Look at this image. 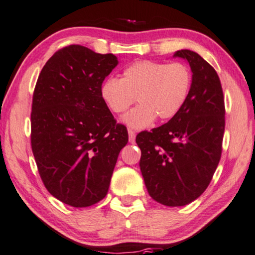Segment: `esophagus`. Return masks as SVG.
<instances>
[{"instance_id": "obj_1", "label": "esophagus", "mask_w": 255, "mask_h": 255, "mask_svg": "<svg viewBox=\"0 0 255 255\" xmlns=\"http://www.w3.org/2000/svg\"><path fill=\"white\" fill-rule=\"evenodd\" d=\"M128 135H129V142L135 143V137H136L135 131L131 130V129H128Z\"/></svg>"}]
</instances>
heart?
Segmentation results:
<instances>
[{
	"label": "heart",
	"instance_id": "b5f03b06",
	"mask_svg": "<svg viewBox=\"0 0 255 255\" xmlns=\"http://www.w3.org/2000/svg\"><path fill=\"white\" fill-rule=\"evenodd\" d=\"M191 86L192 73L187 64L137 60L125 68L121 79H106L101 96L116 115L127 111L136 98L139 105L123 120L129 127L143 129L155 118L165 121L175 117L187 102Z\"/></svg>",
	"mask_w": 255,
	"mask_h": 255
}]
</instances>
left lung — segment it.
Instances as JSON below:
<instances>
[{
  "instance_id": "1",
  "label": "left lung",
  "mask_w": 255,
  "mask_h": 255,
  "mask_svg": "<svg viewBox=\"0 0 255 255\" xmlns=\"http://www.w3.org/2000/svg\"><path fill=\"white\" fill-rule=\"evenodd\" d=\"M175 57L188 60L192 86L181 111L168 123L136 136L140 172L147 192L166 206H184L211 183L222 153L225 97L216 71L191 50Z\"/></svg>"
}]
</instances>
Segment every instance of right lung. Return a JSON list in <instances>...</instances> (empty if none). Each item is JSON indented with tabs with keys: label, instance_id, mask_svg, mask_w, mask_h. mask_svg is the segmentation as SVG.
I'll list each match as a JSON object with an SVG mask.
<instances>
[{
	"label": "right lung",
	"instance_id": "add662e5",
	"mask_svg": "<svg viewBox=\"0 0 255 255\" xmlns=\"http://www.w3.org/2000/svg\"><path fill=\"white\" fill-rule=\"evenodd\" d=\"M118 65L113 54L80 44L56 51L36 81L30 145L44 187L62 203L88 207L109 191L118 155L128 142L101 96Z\"/></svg>",
	"mask_w": 255,
	"mask_h": 255
}]
</instances>
